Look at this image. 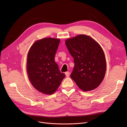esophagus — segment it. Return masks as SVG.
<instances>
[{
	"label": "esophagus",
	"mask_w": 127,
	"mask_h": 127,
	"mask_svg": "<svg viewBox=\"0 0 127 127\" xmlns=\"http://www.w3.org/2000/svg\"><path fill=\"white\" fill-rule=\"evenodd\" d=\"M65 75H66V77H68L69 76V72H65Z\"/></svg>",
	"instance_id": "1"
}]
</instances>
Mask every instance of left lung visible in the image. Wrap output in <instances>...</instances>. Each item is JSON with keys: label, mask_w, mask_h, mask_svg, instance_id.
Instances as JSON below:
<instances>
[{"label": "left lung", "mask_w": 127, "mask_h": 127, "mask_svg": "<svg viewBox=\"0 0 127 127\" xmlns=\"http://www.w3.org/2000/svg\"><path fill=\"white\" fill-rule=\"evenodd\" d=\"M74 58V67L71 77L81 90L96 88L104 78L106 62L100 45L90 36L79 34L65 41Z\"/></svg>", "instance_id": "left-lung-1"}]
</instances>
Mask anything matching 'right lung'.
Listing matches in <instances>:
<instances>
[{
	"label": "right lung",
	"instance_id": "1",
	"mask_svg": "<svg viewBox=\"0 0 127 127\" xmlns=\"http://www.w3.org/2000/svg\"><path fill=\"white\" fill-rule=\"evenodd\" d=\"M59 39L46 37L35 41L27 56V69L29 80L36 90L44 94H53L65 78L54 57L60 43Z\"/></svg>",
	"mask_w": 127,
	"mask_h": 127
}]
</instances>
